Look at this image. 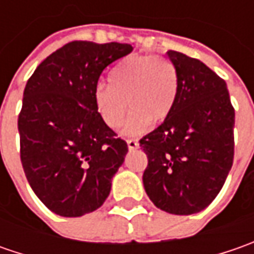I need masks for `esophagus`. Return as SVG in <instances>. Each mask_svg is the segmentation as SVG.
<instances>
[{
	"instance_id": "esophagus-1",
	"label": "esophagus",
	"mask_w": 254,
	"mask_h": 254,
	"mask_svg": "<svg viewBox=\"0 0 254 254\" xmlns=\"http://www.w3.org/2000/svg\"><path fill=\"white\" fill-rule=\"evenodd\" d=\"M128 150H137L138 148V141L137 140H127Z\"/></svg>"
}]
</instances>
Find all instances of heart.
<instances>
[{"label":"heart","mask_w":254,"mask_h":254,"mask_svg":"<svg viewBox=\"0 0 254 254\" xmlns=\"http://www.w3.org/2000/svg\"><path fill=\"white\" fill-rule=\"evenodd\" d=\"M110 84L100 83L94 89V106L106 126H124L126 135H135L154 123L170 117L178 96V72L168 59L157 56H131L114 66Z\"/></svg>","instance_id":"obj_1"}]
</instances>
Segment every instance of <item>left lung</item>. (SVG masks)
<instances>
[{"label": "left lung", "mask_w": 254, "mask_h": 254, "mask_svg": "<svg viewBox=\"0 0 254 254\" xmlns=\"http://www.w3.org/2000/svg\"><path fill=\"white\" fill-rule=\"evenodd\" d=\"M167 56L178 96L170 117L140 140L148 158L142 184L157 208L192 215L216 198L232 168L235 110L226 82L206 64L175 51Z\"/></svg>", "instance_id": "obj_1"}]
</instances>
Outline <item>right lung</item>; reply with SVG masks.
<instances>
[{"instance_id":"1","label":"right lung","mask_w":254,"mask_h":254,"mask_svg":"<svg viewBox=\"0 0 254 254\" xmlns=\"http://www.w3.org/2000/svg\"><path fill=\"white\" fill-rule=\"evenodd\" d=\"M131 51L128 44L73 41L49 55L25 86L21 162L35 195L59 216L100 208L128 152L99 116L93 94L103 70Z\"/></svg>"}]
</instances>
